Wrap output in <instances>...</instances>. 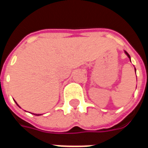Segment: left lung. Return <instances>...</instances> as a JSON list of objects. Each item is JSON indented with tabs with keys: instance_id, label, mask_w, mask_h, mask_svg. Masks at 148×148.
Wrapping results in <instances>:
<instances>
[{
	"instance_id": "left-lung-1",
	"label": "left lung",
	"mask_w": 148,
	"mask_h": 148,
	"mask_svg": "<svg viewBox=\"0 0 148 148\" xmlns=\"http://www.w3.org/2000/svg\"><path fill=\"white\" fill-rule=\"evenodd\" d=\"M125 53H126V55H127V57H128V58H130V55H128V54H127V52H126V51H125ZM135 70H136V69H135Z\"/></svg>"
}]
</instances>
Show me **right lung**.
<instances>
[{"instance_id":"1","label":"right lung","mask_w":148,"mask_h":148,"mask_svg":"<svg viewBox=\"0 0 148 148\" xmlns=\"http://www.w3.org/2000/svg\"><path fill=\"white\" fill-rule=\"evenodd\" d=\"M34 115H36V116H39V114H34Z\"/></svg>"}]
</instances>
